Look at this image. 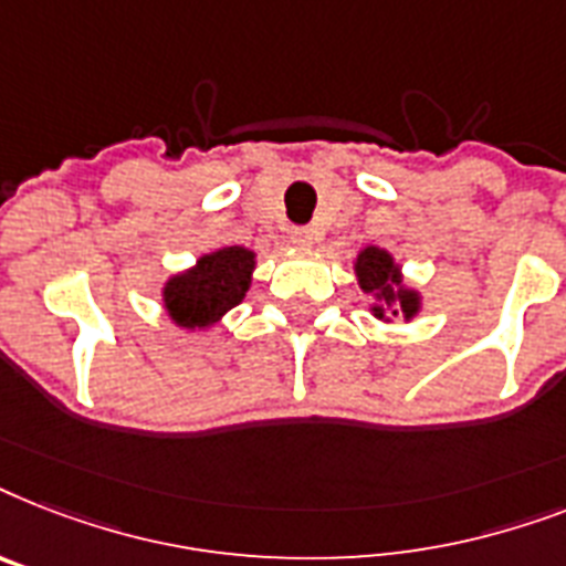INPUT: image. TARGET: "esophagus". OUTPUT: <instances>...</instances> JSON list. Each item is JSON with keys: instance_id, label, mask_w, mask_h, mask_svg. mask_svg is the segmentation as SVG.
Segmentation results:
<instances>
[{"instance_id": "1", "label": "esophagus", "mask_w": 566, "mask_h": 566, "mask_svg": "<svg viewBox=\"0 0 566 566\" xmlns=\"http://www.w3.org/2000/svg\"><path fill=\"white\" fill-rule=\"evenodd\" d=\"M289 239H292V245L297 248H312L315 245V239H318V230L310 228V224H301V228H292Z\"/></svg>"}]
</instances>
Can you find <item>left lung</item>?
Wrapping results in <instances>:
<instances>
[{
	"label": "left lung",
	"mask_w": 566,
	"mask_h": 566,
	"mask_svg": "<svg viewBox=\"0 0 566 566\" xmlns=\"http://www.w3.org/2000/svg\"><path fill=\"white\" fill-rule=\"evenodd\" d=\"M356 274H359V286L368 292V295H382L386 304H397V310L403 312L406 318H411L418 312V295L409 292V289H397L400 283V274H397L395 262L386 251L379 248H365L356 260ZM395 310V315H397ZM379 318H382V310L374 306Z\"/></svg>",
	"instance_id": "1"
}]
</instances>
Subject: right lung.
I'll list each match as a JSON object with an SVG mask.
<instances>
[{
  "label": "right lung",
  "mask_w": 566,
  "mask_h": 566,
  "mask_svg": "<svg viewBox=\"0 0 566 566\" xmlns=\"http://www.w3.org/2000/svg\"><path fill=\"white\" fill-rule=\"evenodd\" d=\"M251 271L254 254L239 245L201 256L196 269L169 280L166 310L180 327H207L245 297Z\"/></svg>",
  "instance_id": "1"
}]
</instances>
